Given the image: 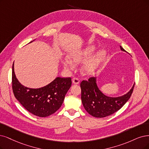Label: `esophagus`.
Listing matches in <instances>:
<instances>
[{
  "mask_svg": "<svg viewBox=\"0 0 149 149\" xmlns=\"http://www.w3.org/2000/svg\"><path fill=\"white\" fill-rule=\"evenodd\" d=\"M79 82H80V81H79V80L78 78L74 77V78L72 79V83H73L74 84H79Z\"/></svg>",
  "mask_w": 149,
  "mask_h": 149,
  "instance_id": "esophagus-1",
  "label": "esophagus"
}]
</instances>
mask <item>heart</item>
Instances as JSON below:
<instances>
[{
  "instance_id": "1",
  "label": "heart",
  "mask_w": 149,
  "mask_h": 149,
  "mask_svg": "<svg viewBox=\"0 0 149 149\" xmlns=\"http://www.w3.org/2000/svg\"><path fill=\"white\" fill-rule=\"evenodd\" d=\"M95 50V47L94 46H91L87 48L84 50L76 52L71 53L69 55V60H66L65 62V67L67 69H72L74 64L72 63H79L81 62L84 59L89 56ZM106 55L105 51L102 50L97 53V54L93 57L91 59L85 63L82 66L81 70L84 73L86 74H89L94 71L98 64L104 58Z\"/></svg>"
}]
</instances>
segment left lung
<instances>
[{"label":"left lung","instance_id":"left-lung-1","mask_svg":"<svg viewBox=\"0 0 149 149\" xmlns=\"http://www.w3.org/2000/svg\"><path fill=\"white\" fill-rule=\"evenodd\" d=\"M123 52L125 49L120 46ZM96 78L90 77L88 80H83L80 83L81 100L85 109L92 116L97 118L106 117L114 113L122 108L128 101L134 86L124 96L111 97L104 95L99 90Z\"/></svg>","mask_w":149,"mask_h":149}]
</instances>
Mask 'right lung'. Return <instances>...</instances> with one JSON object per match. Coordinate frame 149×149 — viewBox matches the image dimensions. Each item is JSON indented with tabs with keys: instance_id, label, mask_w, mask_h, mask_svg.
<instances>
[{
	"instance_id": "1",
	"label": "right lung",
	"mask_w": 149,
	"mask_h": 149,
	"mask_svg": "<svg viewBox=\"0 0 149 149\" xmlns=\"http://www.w3.org/2000/svg\"><path fill=\"white\" fill-rule=\"evenodd\" d=\"M70 77H57L40 88H29L16 78L14 63L12 66V90L15 97L27 111L40 117L49 116L61 106L64 97L71 86Z\"/></svg>"
}]
</instances>
